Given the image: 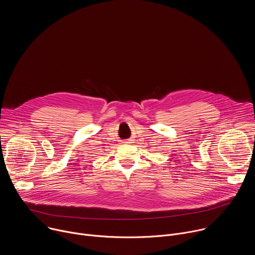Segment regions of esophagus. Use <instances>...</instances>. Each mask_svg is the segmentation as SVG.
Segmentation results:
<instances>
[{"mask_svg":"<svg viewBox=\"0 0 255 255\" xmlns=\"http://www.w3.org/2000/svg\"><path fill=\"white\" fill-rule=\"evenodd\" d=\"M123 143H128V142H123Z\"/></svg>","mask_w":255,"mask_h":255,"instance_id":"1","label":"esophagus"}]
</instances>
